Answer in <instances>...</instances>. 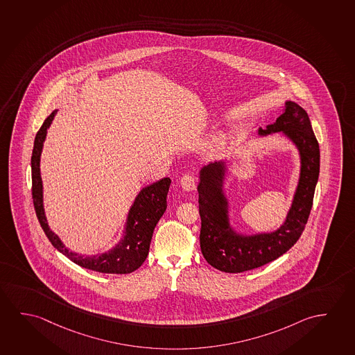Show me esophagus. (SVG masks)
Segmentation results:
<instances>
[{"mask_svg":"<svg viewBox=\"0 0 355 355\" xmlns=\"http://www.w3.org/2000/svg\"><path fill=\"white\" fill-rule=\"evenodd\" d=\"M180 185L185 191H192L196 189L197 179L195 175L186 174L181 178Z\"/></svg>","mask_w":355,"mask_h":355,"instance_id":"34e87169","label":"esophagus"}]
</instances>
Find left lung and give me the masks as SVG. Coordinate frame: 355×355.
I'll use <instances>...</instances> for the list:
<instances>
[{
	"instance_id": "obj_1",
	"label": "left lung",
	"mask_w": 355,
	"mask_h": 355,
	"mask_svg": "<svg viewBox=\"0 0 355 355\" xmlns=\"http://www.w3.org/2000/svg\"><path fill=\"white\" fill-rule=\"evenodd\" d=\"M282 132L296 144L301 174L293 206L285 223L272 233L239 236L228 223V202L222 190L225 162H214L200 171L198 209L201 217L200 245L203 258L217 270L243 272L260 268L286 253L302 234L310 216L320 175V146L309 114L297 103L287 101L285 111L259 135Z\"/></svg>"
}]
</instances>
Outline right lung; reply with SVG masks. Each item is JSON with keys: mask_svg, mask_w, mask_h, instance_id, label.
Here are the masks:
<instances>
[{"mask_svg": "<svg viewBox=\"0 0 355 355\" xmlns=\"http://www.w3.org/2000/svg\"><path fill=\"white\" fill-rule=\"evenodd\" d=\"M55 113L57 111H54L45 119L35 135L31 159L32 197L40 227L43 228L49 242L57 248L60 253L68 257L69 259L75 264L80 265L81 268L103 274H130L132 271L137 270L148 257L153 232L166 209V196L169 192L171 180L169 178H164L162 180L154 182L153 185L146 186L139 192L128 214L125 236L112 250L95 257H84L70 252L58 238L57 234H54L49 230L43 209V185L40 170V154L46 130L49 128Z\"/></svg>", "mask_w": 355, "mask_h": 355, "instance_id": "add662e5", "label": "right lung"}]
</instances>
